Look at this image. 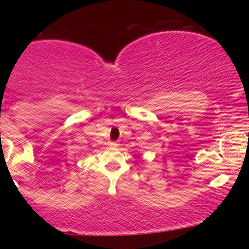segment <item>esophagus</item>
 I'll use <instances>...</instances> for the list:
<instances>
[{"mask_svg":"<svg viewBox=\"0 0 249 249\" xmlns=\"http://www.w3.org/2000/svg\"><path fill=\"white\" fill-rule=\"evenodd\" d=\"M108 145H110L111 147H117V146H118V144H117L116 142H108Z\"/></svg>","mask_w":249,"mask_h":249,"instance_id":"34e87169","label":"esophagus"}]
</instances>
